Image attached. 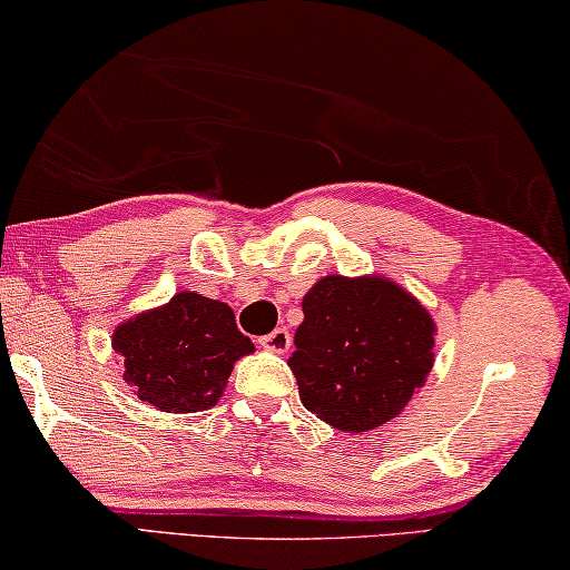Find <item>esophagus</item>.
I'll list each match as a JSON object with an SVG mask.
<instances>
[{"mask_svg": "<svg viewBox=\"0 0 570 570\" xmlns=\"http://www.w3.org/2000/svg\"><path fill=\"white\" fill-rule=\"evenodd\" d=\"M291 333H287V328H275L269 335H265V338H259V346H263L265 351H273V353H285L287 348H291Z\"/></svg>", "mask_w": 570, "mask_h": 570, "instance_id": "obj_1", "label": "esophagus"}]
</instances>
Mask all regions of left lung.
<instances>
[{
	"label": "left lung",
	"mask_w": 570,
	"mask_h": 570,
	"mask_svg": "<svg viewBox=\"0 0 570 570\" xmlns=\"http://www.w3.org/2000/svg\"><path fill=\"white\" fill-rule=\"evenodd\" d=\"M436 323L381 275H325L303 297L287 366L307 412L361 434L404 412L434 366Z\"/></svg>",
	"instance_id": "obj_1"
}]
</instances>
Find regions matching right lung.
Instances as JSON below:
<instances>
[{"instance_id": "right-lung-1", "label": "right lung", "mask_w": 570, "mask_h": 570, "mask_svg": "<svg viewBox=\"0 0 570 570\" xmlns=\"http://www.w3.org/2000/svg\"><path fill=\"white\" fill-rule=\"evenodd\" d=\"M110 343L126 386L169 414L217 406L235 363L255 353L227 303L191 291L124 321Z\"/></svg>"}]
</instances>
